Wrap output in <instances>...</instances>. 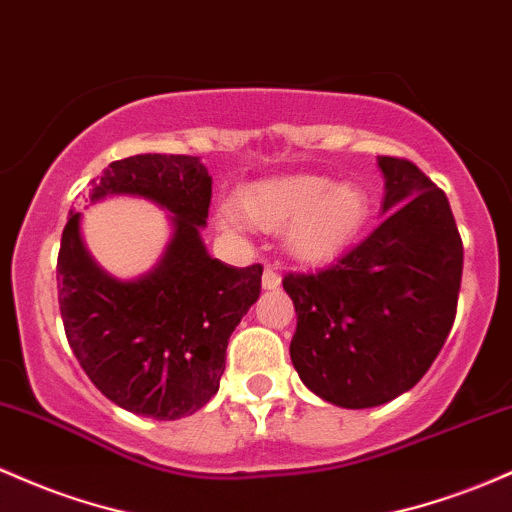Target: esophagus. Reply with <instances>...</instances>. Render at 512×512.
I'll list each match as a JSON object with an SVG mask.
<instances>
[{"label": "esophagus", "mask_w": 512, "mask_h": 512, "mask_svg": "<svg viewBox=\"0 0 512 512\" xmlns=\"http://www.w3.org/2000/svg\"><path fill=\"white\" fill-rule=\"evenodd\" d=\"M279 286H282V274H279L274 267H265V272H262V289L277 291Z\"/></svg>", "instance_id": "obj_1"}]
</instances>
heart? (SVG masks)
<instances>
[{
  "label": "heart",
  "instance_id": "heart-1",
  "mask_svg": "<svg viewBox=\"0 0 512 512\" xmlns=\"http://www.w3.org/2000/svg\"><path fill=\"white\" fill-rule=\"evenodd\" d=\"M238 211L250 226L267 233L286 228V250L296 262L325 265L362 238L372 221V196L357 182L296 172L247 184L238 196ZM240 216L223 209L221 226L238 233Z\"/></svg>",
  "mask_w": 512,
  "mask_h": 512
}]
</instances>
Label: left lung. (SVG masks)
I'll list each match as a JSON object with an SVG mask.
<instances>
[{"mask_svg": "<svg viewBox=\"0 0 512 512\" xmlns=\"http://www.w3.org/2000/svg\"><path fill=\"white\" fill-rule=\"evenodd\" d=\"M376 165L384 223L333 267L282 282L296 308V372L323 401L352 411L423 379L452 330L464 265L445 192L401 157Z\"/></svg>", "mask_w": 512, "mask_h": 512, "instance_id": "1", "label": "left lung"}]
</instances>
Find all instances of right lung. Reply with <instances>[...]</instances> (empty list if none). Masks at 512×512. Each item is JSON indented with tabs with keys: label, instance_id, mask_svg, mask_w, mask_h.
I'll list each match as a JSON object with an SVG mask.
<instances>
[{
	"label": "right lung",
	"instance_id": "1",
	"mask_svg": "<svg viewBox=\"0 0 512 512\" xmlns=\"http://www.w3.org/2000/svg\"><path fill=\"white\" fill-rule=\"evenodd\" d=\"M140 196L170 213L172 238L138 279L101 269L84 247L80 213L60 240L58 301L77 362L109 401L155 420L192 415L226 369L230 333L260 299L262 267H230L206 252L201 228L211 177L192 155H133L92 179L89 201Z\"/></svg>",
	"mask_w": 512,
	"mask_h": 512
}]
</instances>
